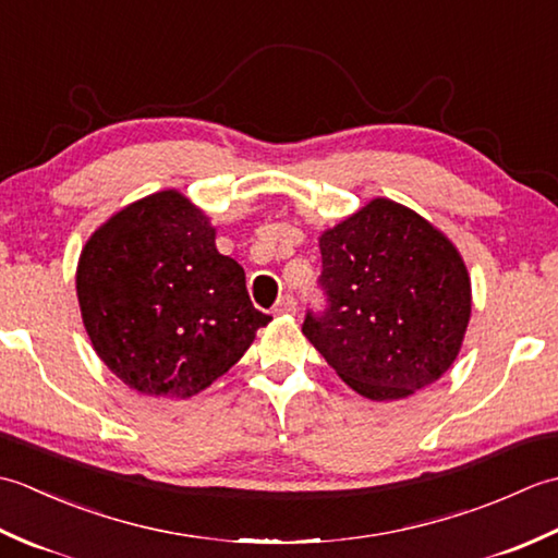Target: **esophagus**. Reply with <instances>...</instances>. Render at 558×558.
I'll list each match as a JSON object with an SVG mask.
<instances>
[{"instance_id": "obj_1", "label": "esophagus", "mask_w": 558, "mask_h": 558, "mask_svg": "<svg viewBox=\"0 0 558 558\" xmlns=\"http://www.w3.org/2000/svg\"><path fill=\"white\" fill-rule=\"evenodd\" d=\"M276 316H288V314H294L298 312V302H294V298H290V294H286V298H280L278 304H276Z\"/></svg>"}]
</instances>
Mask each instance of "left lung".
<instances>
[{
	"label": "left lung",
	"mask_w": 558,
	"mask_h": 558,
	"mask_svg": "<svg viewBox=\"0 0 558 558\" xmlns=\"http://www.w3.org/2000/svg\"><path fill=\"white\" fill-rule=\"evenodd\" d=\"M328 294L302 333L360 396L402 400L456 362L472 312V286L456 244L412 208L369 204L318 236Z\"/></svg>",
	"instance_id": "left-lung-1"
}]
</instances>
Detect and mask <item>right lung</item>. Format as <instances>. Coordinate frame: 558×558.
I'll use <instances>...</instances> for the list:
<instances>
[{
  "mask_svg": "<svg viewBox=\"0 0 558 558\" xmlns=\"http://www.w3.org/2000/svg\"><path fill=\"white\" fill-rule=\"evenodd\" d=\"M81 318L105 366L153 398H192L242 360L270 316L254 310L244 268L177 189L117 210L76 266Z\"/></svg>",
  "mask_w": 558,
  "mask_h": 558,
  "instance_id": "right-lung-1",
  "label": "right lung"
}]
</instances>
